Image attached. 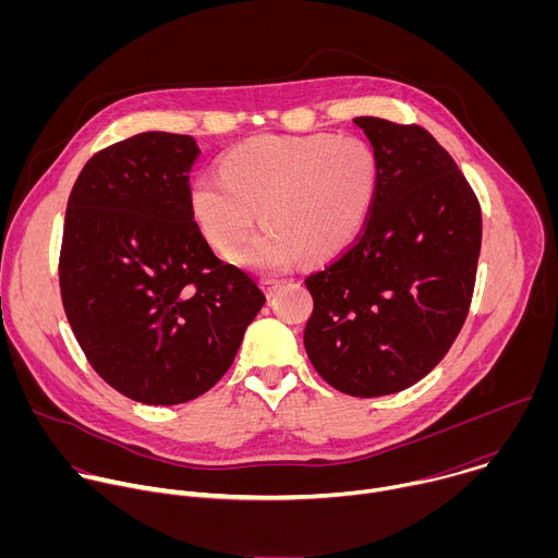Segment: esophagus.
<instances>
[{
    "mask_svg": "<svg viewBox=\"0 0 558 558\" xmlns=\"http://www.w3.org/2000/svg\"><path fill=\"white\" fill-rule=\"evenodd\" d=\"M280 284H282V282H280V280H278V278H263V280H260V287H263V289H265V293H267V298H271V295H274V293H276V289H278V287H280Z\"/></svg>",
    "mask_w": 558,
    "mask_h": 558,
    "instance_id": "34e87169",
    "label": "esophagus"
}]
</instances>
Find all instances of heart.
<instances>
[{"mask_svg": "<svg viewBox=\"0 0 558 558\" xmlns=\"http://www.w3.org/2000/svg\"><path fill=\"white\" fill-rule=\"evenodd\" d=\"M220 170L222 177L192 179V218L218 252L229 254L260 211L267 229L238 254L260 271L340 254L362 231L379 185L375 151L360 138L333 134L254 136L231 147Z\"/></svg>", "mask_w": 558, "mask_h": 558, "instance_id": "obj_1", "label": "heart"}]
</instances>
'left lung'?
Segmentation results:
<instances>
[{"label":"left lung","instance_id":"1","mask_svg":"<svg viewBox=\"0 0 558 558\" xmlns=\"http://www.w3.org/2000/svg\"><path fill=\"white\" fill-rule=\"evenodd\" d=\"M377 158L375 203L355 243L304 282V349L340 392L381 397L426 377L470 308L482 207L452 156L420 125L353 119Z\"/></svg>","mask_w":558,"mask_h":558}]
</instances>
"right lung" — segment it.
<instances>
[{
	"label": "right lung",
	"mask_w": 558,
	"mask_h": 558,
	"mask_svg": "<svg viewBox=\"0 0 558 558\" xmlns=\"http://www.w3.org/2000/svg\"><path fill=\"white\" fill-rule=\"evenodd\" d=\"M198 145L143 132L97 151L65 207L59 284L93 368L121 395L174 407L231 366L265 304L252 276L220 263L187 190Z\"/></svg>",
	"instance_id": "add662e5"
}]
</instances>
